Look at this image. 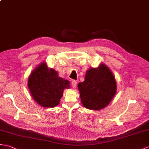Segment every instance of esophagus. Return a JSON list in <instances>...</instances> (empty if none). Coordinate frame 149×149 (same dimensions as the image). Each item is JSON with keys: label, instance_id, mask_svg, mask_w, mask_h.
Instances as JSON below:
<instances>
[{"label": "esophagus", "instance_id": "obj_1", "mask_svg": "<svg viewBox=\"0 0 149 149\" xmlns=\"http://www.w3.org/2000/svg\"><path fill=\"white\" fill-rule=\"evenodd\" d=\"M71 85L72 86V88H75L76 87V85H77V81L75 80H73L71 82Z\"/></svg>", "mask_w": 149, "mask_h": 149}]
</instances>
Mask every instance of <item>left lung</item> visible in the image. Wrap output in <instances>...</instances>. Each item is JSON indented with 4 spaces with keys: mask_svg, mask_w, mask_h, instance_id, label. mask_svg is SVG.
Instances as JSON below:
<instances>
[{
    "mask_svg": "<svg viewBox=\"0 0 149 149\" xmlns=\"http://www.w3.org/2000/svg\"><path fill=\"white\" fill-rule=\"evenodd\" d=\"M77 86L82 103L91 110H100L108 105L117 90L115 78L104 64L86 72L84 81Z\"/></svg>",
    "mask_w": 149,
    "mask_h": 149,
    "instance_id": "obj_1",
    "label": "left lung"
}]
</instances>
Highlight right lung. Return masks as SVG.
Listing matches in <instances>:
<instances>
[{"label": "right lung", "instance_id": "1", "mask_svg": "<svg viewBox=\"0 0 149 149\" xmlns=\"http://www.w3.org/2000/svg\"><path fill=\"white\" fill-rule=\"evenodd\" d=\"M67 80L58 77L57 72L43 63L34 70L28 81L33 98L44 107H54L59 104L65 88L70 87Z\"/></svg>", "mask_w": 149, "mask_h": 149}]
</instances>
